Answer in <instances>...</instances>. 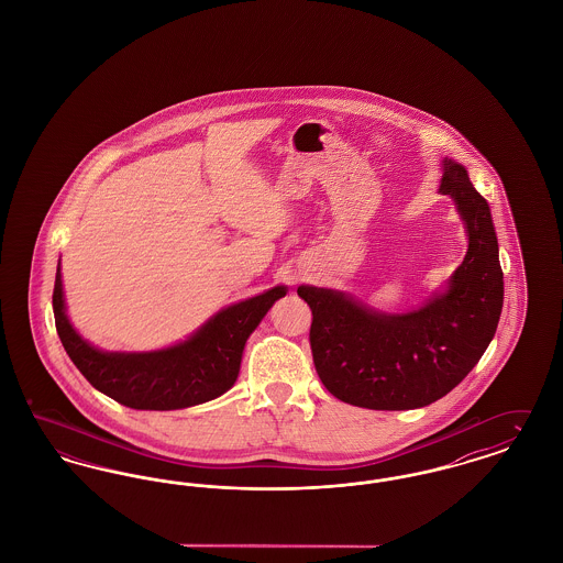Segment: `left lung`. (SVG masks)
Returning a JSON list of instances; mask_svg holds the SVG:
<instances>
[{"instance_id": "left-lung-1", "label": "left lung", "mask_w": 563, "mask_h": 563, "mask_svg": "<svg viewBox=\"0 0 563 563\" xmlns=\"http://www.w3.org/2000/svg\"><path fill=\"white\" fill-rule=\"evenodd\" d=\"M439 191L454 198L468 234L445 294L407 314H382L340 291L297 289L312 310L317 374L340 401L384 411L427 407L454 390L496 333L505 283L489 205L457 162L445 161Z\"/></svg>"}]
</instances>
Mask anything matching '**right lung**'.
<instances>
[{
	"instance_id": "obj_1",
	"label": "right lung",
	"mask_w": 563,
	"mask_h": 563,
	"mask_svg": "<svg viewBox=\"0 0 563 563\" xmlns=\"http://www.w3.org/2000/svg\"><path fill=\"white\" fill-rule=\"evenodd\" d=\"M285 287L244 299L202 324L189 340L158 352H101L81 340L65 314L60 262L54 280L56 333L80 374L103 395L131 409H184L217 399L241 372L244 344Z\"/></svg>"
}]
</instances>
